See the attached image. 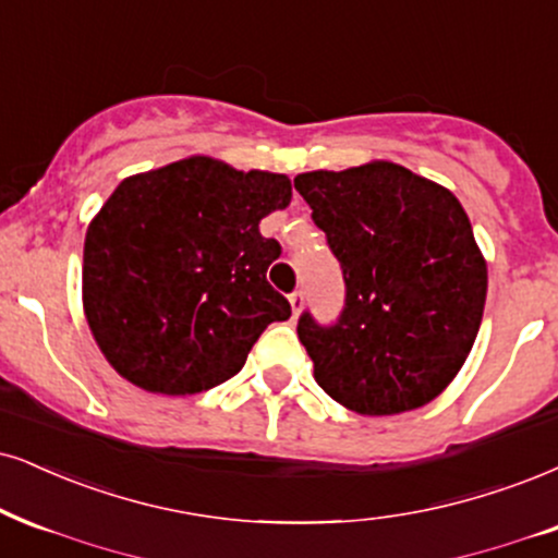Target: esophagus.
I'll list each match as a JSON object with an SVG mask.
<instances>
[{"label":"esophagus","instance_id":"1","mask_svg":"<svg viewBox=\"0 0 558 558\" xmlns=\"http://www.w3.org/2000/svg\"><path fill=\"white\" fill-rule=\"evenodd\" d=\"M302 302H305V294H302V290H294L290 294V305H292V315L298 318L300 311H302Z\"/></svg>","mask_w":558,"mask_h":558}]
</instances>
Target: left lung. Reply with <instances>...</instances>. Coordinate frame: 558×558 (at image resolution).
<instances>
[{
	"mask_svg": "<svg viewBox=\"0 0 558 558\" xmlns=\"http://www.w3.org/2000/svg\"><path fill=\"white\" fill-rule=\"evenodd\" d=\"M347 284L333 326L311 313L298 336L315 380L364 416H393L437 398L476 341L486 260L469 215L442 185L403 165L313 170L294 178Z\"/></svg>",
	"mask_w": 558,
	"mask_h": 558,
	"instance_id": "obj_1",
	"label": "left lung"
}]
</instances>
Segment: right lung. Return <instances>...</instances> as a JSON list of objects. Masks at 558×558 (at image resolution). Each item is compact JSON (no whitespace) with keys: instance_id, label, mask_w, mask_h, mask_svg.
Segmentation results:
<instances>
[{"instance_id":"right-lung-1","label":"right lung","mask_w":558,"mask_h":558,"mask_svg":"<svg viewBox=\"0 0 558 558\" xmlns=\"http://www.w3.org/2000/svg\"><path fill=\"white\" fill-rule=\"evenodd\" d=\"M292 198L287 175L189 157L121 181L87 227L82 305L100 352L149 393L230 380L292 307L268 284L281 245L258 222Z\"/></svg>"}]
</instances>
